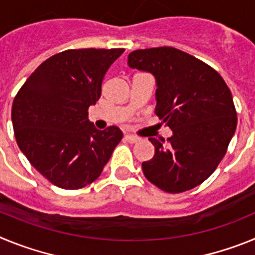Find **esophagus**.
<instances>
[{"label": "esophagus", "instance_id": "34e87169", "mask_svg": "<svg viewBox=\"0 0 255 255\" xmlns=\"http://www.w3.org/2000/svg\"><path fill=\"white\" fill-rule=\"evenodd\" d=\"M125 140L129 141V143H136L139 140V138L134 136V135H130V134H126L125 135Z\"/></svg>", "mask_w": 255, "mask_h": 255}]
</instances>
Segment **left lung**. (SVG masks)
Instances as JSON below:
<instances>
[{
  "mask_svg": "<svg viewBox=\"0 0 255 255\" xmlns=\"http://www.w3.org/2000/svg\"><path fill=\"white\" fill-rule=\"evenodd\" d=\"M128 65L154 76V114L172 130L167 141L149 138L154 155L141 163L144 176L172 194L195 188L217 168L235 134L229 87L216 70L172 47L136 49Z\"/></svg>",
  "mask_w": 255,
  "mask_h": 255,
  "instance_id": "8db88e82",
  "label": "left lung"
}]
</instances>
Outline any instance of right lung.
I'll list each match as a JSON object with an SVG mask.
<instances>
[{
  "instance_id": "add662e5",
  "label": "right lung",
  "mask_w": 255,
  "mask_h": 255,
  "mask_svg": "<svg viewBox=\"0 0 255 255\" xmlns=\"http://www.w3.org/2000/svg\"><path fill=\"white\" fill-rule=\"evenodd\" d=\"M124 51L57 53L37 67L13 100L11 120L20 150L58 188L74 190L92 184L123 139L116 126L96 129L88 108L100 100L103 78Z\"/></svg>"
}]
</instances>
